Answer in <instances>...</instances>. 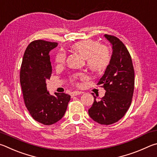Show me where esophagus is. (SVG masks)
I'll return each mask as SVG.
<instances>
[{"instance_id": "1", "label": "esophagus", "mask_w": 157, "mask_h": 157, "mask_svg": "<svg viewBox=\"0 0 157 157\" xmlns=\"http://www.w3.org/2000/svg\"><path fill=\"white\" fill-rule=\"evenodd\" d=\"M82 92H80V91H74L73 92H71V96L72 97H74V96H77V95H79V94H82Z\"/></svg>"}]
</instances>
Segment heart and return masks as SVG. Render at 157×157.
I'll list each match as a JSON object with an SVG mask.
<instances>
[{"label":"heart","mask_w":157,"mask_h":157,"mask_svg":"<svg viewBox=\"0 0 157 157\" xmlns=\"http://www.w3.org/2000/svg\"><path fill=\"white\" fill-rule=\"evenodd\" d=\"M73 48L86 59L87 65L93 70L101 71L105 70L110 61V52L105 46L100 45L99 43L92 40H84L76 43ZM66 54L60 50L56 55L55 60L58 65L64 63ZM78 77L81 79L86 76L81 74Z\"/></svg>","instance_id":"b5f03b06"}]
</instances>
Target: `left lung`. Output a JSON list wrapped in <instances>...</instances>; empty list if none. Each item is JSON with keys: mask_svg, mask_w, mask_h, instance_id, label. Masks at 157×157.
I'll use <instances>...</instances> for the list:
<instances>
[{"mask_svg": "<svg viewBox=\"0 0 157 157\" xmlns=\"http://www.w3.org/2000/svg\"><path fill=\"white\" fill-rule=\"evenodd\" d=\"M112 45L110 61L98 85H103L105 96L94 101L88 109L90 117L101 125H111L119 121L130 108L134 87V71L128 49L116 36L105 34Z\"/></svg>", "mask_w": 157, "mask_h": 157, "instance_id": "obj_1", "label": "left lung"}]
</instances>
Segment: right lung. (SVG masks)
I'll use <instances>...</instances> for the list:
<instances>
[{"mask_svg":"<svg viewBox=\"0 0 157 157\" xmlns=\"http://www.w3.org/2000/svg\"><path fill=\"white\" fill-rule=\"evenodd\" d=\"M58 45L43 40L32 41L27 46L22 61L20 82L25 104L33 119L49 125L64 116L70 96L65 93L51 95L46 80L52 72L49 53Z\"/></svg>","mask_w":157,"mask_h":157,"instance_id":"right-lung-1","label":"right lung"}]
</instances>
